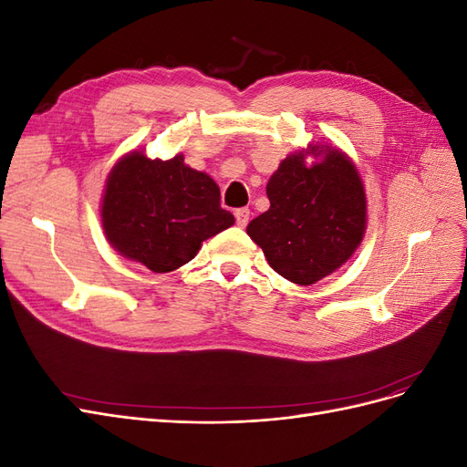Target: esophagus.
Masks as SVG:
<instances>
[{
    "label": "esophagus",
    "instance_id": "34e87169",
    "mask_svg": "<svg viewBox=\"0 0 467 467\" xmlns=\"http://www.w3.org/2000/svg\"><path fill=\"white\" fill-rule=\"evenodd\" d=\"M234 214H235V222H237L239 228H245L247 222H249V210L247 208H237Z\"/></svg>",
    "mask_w": 467,
    "mask_h": 467
}]
</instances>
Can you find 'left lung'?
I'll list each match as a JSON object with an SVG mask.
<instances>
[{"label":"left lung","mask_w":467,"mask_h":467,"mask_svg":"<svg viewBox=\"0 0 467 467\" xmlns=\"http://www.w3.org/2000/svg\"><path fill=\"white\" fill-rule=\"evenodd\" d=\"M312 154L317 160L307 164ZM271 208L247 235L275 271L309 286L343 266L362 244L368 204L358 169L345 151L309 144L280 161L266 182Z\"/></svg>","instance_id":"8db88e82"}]
</instances>
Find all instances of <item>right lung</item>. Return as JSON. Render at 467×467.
Here are the masks:
<instances>
[{
  "mask_svg": "<svg viewBox=\"0 0 467 467\" xmlns=\"http://www.w3.org/2000/svg\"><path fill=\"white\" fill-rule=\"evenodd\" d=\"M107 242L124 259L171 273L196 257L202 242L235 223L220 206V187L210 175L171 160H150L134 150L110 169L101 199Z\"/></svg>",
  "mask_w": 467,
  "mask_h": 467,
  "instance_id": "1",
  "label": "right lung"
}]
</instances>
